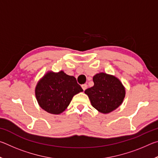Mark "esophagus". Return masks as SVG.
Wrapping results in <instances>:
<instances>
[{
	"mask_svg": "<svg viewBox=\"0 0 158 158\" xmlns=\"http://www.w3.org/2000/svg\"><path fill=\"white\" fill-rule=\"evenodd\" d=\"M81 88L83 89V90H85L87 88H88V85H87V84H82V85H81Z\"/></svg>",
	"mask_w": 158,
	"mask_h": 158,
	"instance_id": "1",
	"label": "esophagus"
}]
</instances>
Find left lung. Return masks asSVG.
<instances>
[{"label": "left lung", "mask_w": 158, "mask_h": 158, "mask_svg": "<svg viewBox=\"0 0 158 158\" xmlns=\"http://www.w3.org/2000/svg\"><path fill=\"white\" fill-rule=\"evenodd\" d=\"M94 85L84 91L92 106L102 114H109L121 105L125 96L122 82L114 75L105 73L96 74L93 78Z\"/></svg>", "instance_id": "1"}]
</instances>
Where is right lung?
Masks as SVG:
<instances>
[{
    "label": "right lung",
    "mask_w": 158,
    "mask_h": 158,
    "mask_svg": "<svg viewBox=\"0 0 158 158\" xmlns=\"http://www.w3.org/2000/svg\"><path fill=\"white\" fill-rule=\"evenodd\" d=\"M82 91L75 77L68 75L63 70L58 73L47 72L39 80L35 89L40 106L52 114L63 112L74 95Z\"/></svg>",
    "instance_id": "add662e5"
}]
</instances>
